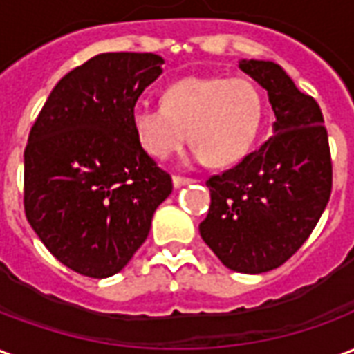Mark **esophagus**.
<instances>
[{
    "instance_id": "34e87169",
    "label": "esophagus",
    "mask_w": 354,
    "mask_h": 354,
    "mask_svg": "<svg viewBox=\"0 0 354 354\" xmlns=\"http://www.w3.org/2000/svg\"><path fill=\"white\" fill-rule=\"evenodd\" d=\"M192 182H195L193 178H185V176H172V184H174V187H182V185L185 184H192Z\"/></svg>"
}]
</instances>
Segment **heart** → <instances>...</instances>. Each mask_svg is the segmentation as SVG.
<instances>
[{
	"label": "heart",
	"mask_w": 354,
	"mask_h": 354,
	"mask_svg": "<svg viewBox=\"0 0 354 354\" xmlns=\"http://www.w3.org/2000/svg\"><path fill=\"white\" fill-rule=\"evenodd\" d=\"M263 117L260 88L245 77H184L162 93V106L140 104L132 127L140 144L157 159L180 151L189 138L195 159L214 167L241 161L252 147Z\"/></svg>",
	"instance_id": "b5f03b06"
}]
</instances>
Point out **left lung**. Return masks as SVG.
<instances>
[{"instance_id": "left-lung-1", "label": "left lung", "mask_w": 354, "mask_h": 354, "mask_svg": "<svg viewBox=\"0 0 354 354\" xmlns=\"http://www.w3.org/2000/svg\"><path fill=\"white\" fill-rule=\"evenodd\" d=\"M239 68L269 94L274 134L208 178L210 208L199 231L223 266L256 274L281 267L309 239L330 201L332 157L319 104L281 66L243 60Z\"/></svg>"}]
</instances>
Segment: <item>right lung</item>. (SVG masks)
<instances>
[{"label":"right lung","instance_id":"obj_1","mask_svg":"<svg viewBox=\"0 0 354 354\" xmlns=\"http://www.w3.org/2000/svg\"><path fill=\"white\" fill-rule=\"evenodd\" d=\"M151 53H104L66 73L24 149V212L55 258L75 273H119L147 239L172 178L132 127L140 94L159 75Z\"/></svg>","mask_w":354,"mask_h":354}]
</instances>
